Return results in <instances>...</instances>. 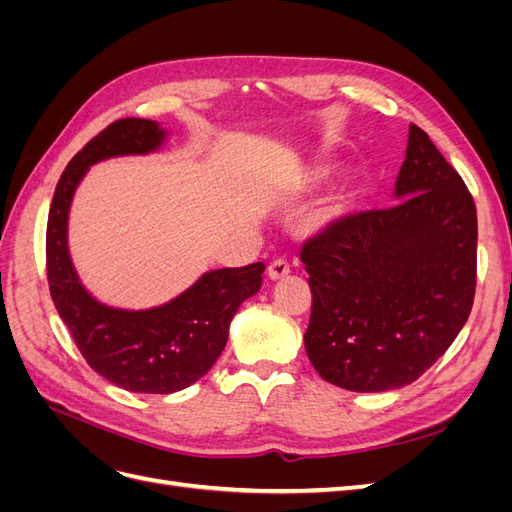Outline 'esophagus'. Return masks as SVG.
I'll return each instance as SVG.
<instances>
[{"instance_id":"esophagus-1","label":"esophagus","mask_w":512,"mask_h":512,"mask_svg":"<svg viewBox=\"0 0 512 512\" xmlns=\"http://www.w3.org/2000/svg\"><path fill=\"white\" fill-rule=\"evenodd\" d=\"M290 273V265L286 260H273L271 265L267 267V275H269V280L271 282H277V280H284V277Z\"/></svg>"}]
</instances>
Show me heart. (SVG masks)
I'll return each instance as SVG.
<instances>
[{
  "instance_id": "b5f03b06",
  "label": "heart",
  "mask_w": 512,
  "mask_h": 512,
  "mask_svg": "<svg viewBox=\"0 0 512 512\" xmlns=\"http://www.w3.org/2000/svg\"><path fill=\"white\" fill-rule=\"evenodd\" d=\"M331 173H333V168L329 164L318 162L307 170V181L309 183H322L324 179H329ZM348 209H350V194H337L316 213V224L318 226H329V224L337 222L339 218H344Z\"/></svg>"
}]
</instances>
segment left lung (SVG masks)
I'll use <instances>...</instances> for the list:
<instances>
[{
    "label": "left lung",
    "mask_w": 512,
    "mask_h": 512,
    "mask_svg": "<svg viewBox=\"0 0 512 512\" xmlns=\"http://www.w3.org/2000/svg\"><path fill=\"white\" fill-rule=\"evenodd\" d=\"M391 209L333 222L303 245L314 303L305 350L342 389H401L466 324L476 286V207L427 132L410 123Z\"/></svg>",
    "instance_id": "left-lung-1"
}]
</instances>
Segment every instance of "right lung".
<instances>
[{"instance_id":"right-lung-1","label":"right lung","mask_w":512,"mask_h":512,"mask_svg":"<svg viewBox=\"0 0 512 512\" xmlns=\"http://www.w3.org/2000/svg\"><path fill=\"white\" fill-rule=\"evenodd\" d=\"M168 130L151 119H119L76 153L61 175L46 224L51 297L81 354L102 378L132 393H175L218 361L230 320L262 286L265 265L207 271L175 299L147 309L106 305L81 282L68 247L72 198L87 170L119 156L158 151Z\"/></svg>"}]
</instances>
